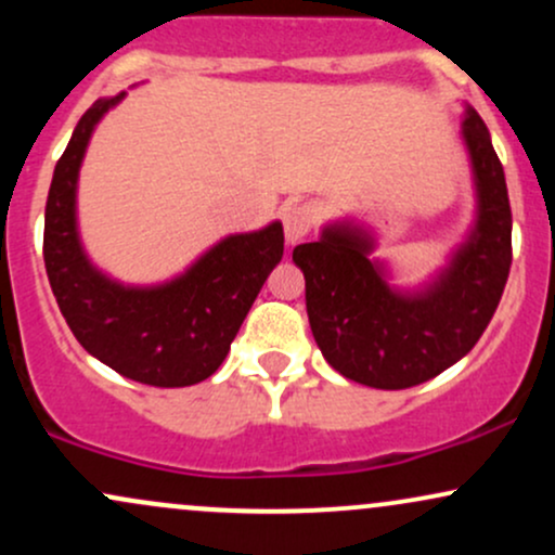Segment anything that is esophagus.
<instances>
[{
	"instance_id": "esophagus-1",
	"label": "esophagus",
	"mask_w": 555,
	"mask_h": 555,
	"mask_svg": "<svg viewBox=\"0 0 555 555\" xmlns=\"http://www.w3.org/2000/svg\"><path fill=\"white\" fill-rule=\"evenodd\" d=\"M315 208L310 206V203H295V206H286L284 214H282V221H284V234H286V242H295L305 240L310 234V229L315 227Z\"/></svg>"
}]
</instances>
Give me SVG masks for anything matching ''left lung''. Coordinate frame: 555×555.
Returning a JSON list of instances; mask_svg holds the SVG:
<instances>
[{
	"label": "left lung",
	"mask_w": 555,
	"mask_h": 555,
	"mask_svg": "<svg viewBox=\"0 0 555 555\" xmlns=\"http://www.w3.org/2000/svg\"><path fill=\"white\" fill-rule=\"evenodd\" d=\"M477 184V224L428 289L401 295L371 260L373 240L336 224L292 260L305 273V305L323 358L344 378L373 388H410L436 378L475 347L499 308L512 269L506 177L480 114H464Z\"/></svg>",
	"instance_id": "left-lung-1"
}]
</instances>
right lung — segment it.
<instances>
[{"label":"right lung","mask_w":555,"mask_h":555,"mask_svg":"<svg viewBox=\"0 0 555 555\" xmlns=\"http://www.w3.org/2000/svg\"><path fill=\"white\" fill-rule=\"evenodd\" d=\"M99 99L80 117L54 167L43 216V263L69 331L86 352L138 384L193 386L219 371L247 310L284 256L279 221L232 234L175 282L122 286L88 263L75 224V184L95 122L122 99Z\"/></svg>","instance_id":"1"}]
</instances>
